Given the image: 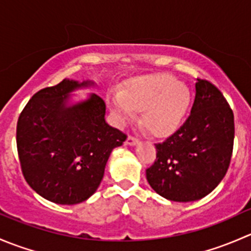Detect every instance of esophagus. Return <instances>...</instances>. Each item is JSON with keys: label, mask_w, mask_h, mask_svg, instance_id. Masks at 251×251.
<instances>
[{"label": "esophagus", "mask_w": 251, "mask_h": 251, "mask_svg": "<svg viewBox=\"0 0 251 251\" xmlns=\"http://www.w3.org/2000/svg\"><path fill=\"white\" fill-rule=\"evenodd\" d=\"M138 142V138H136L135 136H128L127 138H126V141H125V143L126 144H128V146H135L136 143H137Z\"/></svg>", "instance_id": "1"}]
</instances>
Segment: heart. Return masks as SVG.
Here are the masks:
<instances>
[{"instance_id":"heart-1","label":"heart","mask_w":251,"mask_h":251,"mask_svg":"<svg viewBox=\"0 0 251 251\" xmlns=\"http://www.w3.org/2000/svg\"><path fill=\"white\" fill-rule=\"evenodd\" d=\"M191 93L169 74H154L126 83L121 93L109 97L111 110L120 121L141 110V123L151 135L164 137L178 128L188 110Z\"/></svg>"}]
</instances>
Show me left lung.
Here are the masks:
<instances>
[{
	"instance_id": "1",
	"label": "left lung",
	"mask_w": 251,
	"mask_h": 251,
	"mask_svg": "<svg viewBox=\"0 0 251 251\" xmlns=\"http://www.w3.org/2000/svg\"><path fill=\"white\" fill-rule=\"evenodd\" d=\"M234 116L221 91L205 78L196 83V100L183 125L163 143L146 170L147 181L164 198L193 201L214 191L231 164Z\"/></svg>"
}]
</instances>
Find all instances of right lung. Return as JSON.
Returning <instances> with one entry per match:
<instances>
[{
    "label": "right lung",
    "instance_id": "obj_1",
    "mask_svg": "<svg viewBox=\"0 0 251 251\" xmlns=\"http://www.w3.org/2000/svg\"><path fill=\"white\" fill-rule=\"evenodd\" d=\"M91 82L64 78L37 91L20 113L17 149L23 176L47 201L73 205L85 201L97 188L114 148L126 133L104 120L100 96L65 107L68 93Z\"/></svg>",
    "mask_w": 251,
    "mask_h": 251
}]
</instances>
